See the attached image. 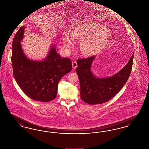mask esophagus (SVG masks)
Returning <instances> with one entry per match:
<instances>
[{"instance_id": "1", "label": "esophagus", "mask_w": 149, "mask_h": 149, "mask_svg": "<svg viewBox=\"0 0 149 149\" xmlns=\"http://www.w3.org/2000/svg\"><path fill=\"white\" fill-rule=\"evenodd\" d=\"M72 65L73 69L75 70V69H76V68H77V66H78L77 63L76 61H72Z\"/></svg>"}]
</instances>
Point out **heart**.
Masks as SVG:
<instances>
[{"label": "heart", "instance_id": "b5f03b06", "mask_svg": "<svg viewBox=\"0 0 149 149\" xmlns=\"http://www.w3.org/2000/svg\"><path fill=\"white\" fill-rule=\"evenodd\" d=\"M70 37H63L65 47L71 49L74 42H81V52L86 56L96 55L106 48L111 38V31L96 22H86L77 25L70 31Z\"/></svg>", "mask_w": 149, "mask_h": 149}]
</instances>
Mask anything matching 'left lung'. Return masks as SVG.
I'll use <instances>...</instances> for the list:
<instances>
[{
  "label": "left lung",
  "mask_w": 149,
  "mask_h": 149,
  "mask_svg": "<svg viewBox=\"0 0 149 149\" xmlns=\"http://www.w3.org/2000/svg\"><path fill=\"white\" fill-rule=\"evenodd\" d=\"M134 52L127 64L111 77H97L91 66L95 56L77 60L76 71L80 86V97L89 104H99L112 98L126 83L132 67Z\"/></svg>",
  "instance_id": "obj_1"
}]
</instances>
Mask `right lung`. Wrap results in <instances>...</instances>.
<instances>
[{"label": "right lung", "mask_w": 149, "mask_h": 149, "mask_svg": "<svg viewBox=\"0 0 149 149\" xmlns=\"http://www.w3.org/2000/svg\"><path fill=\"white\" fill-rule=\"evenodd\" d=\"M25 27H21L12 43V63L14 78L22 91L31 99L43 102L56 97L58 83L72 69L70 58L62 57L52 44L42 60L29 58L22 47Z\"/></svg>", "instance_id": "right-lung-1"}]
</instances>
